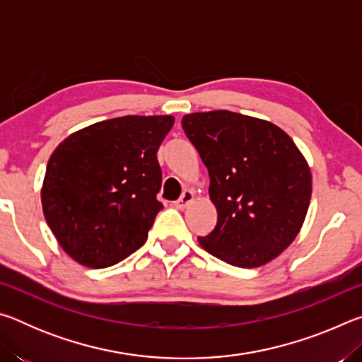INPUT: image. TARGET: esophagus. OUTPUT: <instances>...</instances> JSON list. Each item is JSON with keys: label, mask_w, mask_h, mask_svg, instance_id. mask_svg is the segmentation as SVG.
<instances>
[{"label": "esophagus", "mask_w": 362, "mask_h": 362, "mask_svg": "<svg viewBox=\"0 0 362 362\" xmlns=\"http://www.w3.org/2000/svg\"><path fill=\"white\" fill-rule=\"evenodd\" d=\"M193 199H194L193 192H189V189H185V192L182 193L180 198L175 201L174 206L177 207V209H185V207H188L189 204L193 203Z\"/></svg>", "instance_id": "34e87169"}]
</instances>
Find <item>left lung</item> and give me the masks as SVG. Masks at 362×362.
<instances>
[{
  "label": "left lung",
  "instance_id": "8db88e82",
  "mask_svg": "<svg viewBox=\"0 0 362 362\" xmlns=\"http://www.w3.org/2000/svg\"><path fill=\"white\" fill-rule=\"evenodd\" d=\"M209 170L217 225L199 246L240 268H255L296 240L311 199V173L293 140L273 122L216 110L182 118Z\"/></svg>",
  "mask_w": 362,
  "mask_h": 362
}]
</instances>
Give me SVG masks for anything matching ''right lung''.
I'll use <instances>...</instances> for the list:
<instances>
[{"label": "right lung", "mask_w": 362, "mask_h": 362, "mask_svg": "<svg viewBox=\"0 0 362 362\" xmlns=\"http://www.w3.org/2000/svg\"><path fill=\"white\" fill-rule=\"evenodd\" d=\"M174 116H121L66 137L49 158L42 214L66 254L89 268L124 260L148 238L163 204L156 151Z\"/></svg>", "instance_id": "right-lung-1"}]
</instances>
